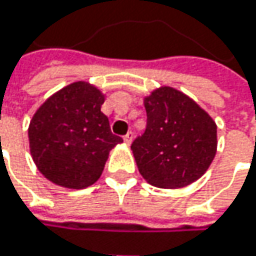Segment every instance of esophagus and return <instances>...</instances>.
Listing matches in <instances>:
<instances>
[{"label":"esophagus","instance_id":"34e87169","mask_svg":"<svg viewBox=\"0 0 256 256\" xmlns=\"http://www.w3.org/2000/svg\"><path fill=\"white\" fill-rule=\"evenodd\" d=\"M123 139H124V142H126L128 145H130V144H132V139H133V133H132V132L126 133V134L123 136Z\"/></svg>","mask_w":256,"mask_h":256}]
</instances>
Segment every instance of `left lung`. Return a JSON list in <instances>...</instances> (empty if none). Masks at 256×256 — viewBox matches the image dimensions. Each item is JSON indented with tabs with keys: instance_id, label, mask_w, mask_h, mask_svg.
Wrapping results in <instances>:
<instances>
[{
	"instance_id": "8db88e82",
	"label": "left lung",
	"mask_w": 256,
	"mask_h": 256,
	"mask_svg": "<svg viewBox=\"0 0 256 256\" xmlns=\"http://www.w3.org/2000/svg\"><path fill=\"white\" fill-rule=\"evenodd\" d=\"M146 128L132 144L139 174L158 188L197 180L216 154V124L192 99L160 87L144 100Z\"/></svg>"
}]
</instances>
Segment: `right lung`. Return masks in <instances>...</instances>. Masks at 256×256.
Wrapping results in <instances>:
<instances>
[{
  "label": "right lung",
  "instance_id": "obj_1",
  "mask_svg": "<svg viewBox=\"0 0 256 256\" xmlns=\"http://www.w3.org/2000/svg\"><path fill=\"white\" fill-rule=\"evenodd\" d=\"M105 96L77 81L50 96L34 114L28 136L34 163L56 185L81 190L100 178L110 151L122 144L100 111Z\"/></svg>",
  "mask_w": 256,
  "mask_h": 256
}]
</instances>
